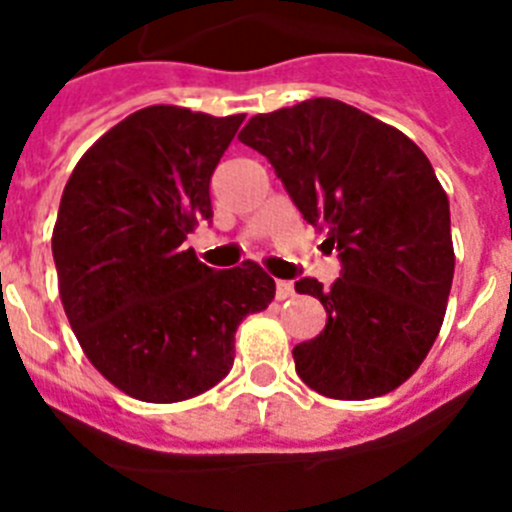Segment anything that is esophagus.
Here are the masks:
<instances>
[{
  "instance_id": "obj_1",
  "label": "esophagus",
  "mask_w": 512,
  "mask_h": 512,
  "mask_svg": "<svg viewBox=\"0 0 512 512\" xmlns=\"http://www.w3.org/2000/svg\"><path fill=\"white\" fill-rule=\"evenodd\" d=\"M289 297H294L292 281H287V279L276 281V299H279V302H284V299H289Z\"/></svg>"
}]
</instances>
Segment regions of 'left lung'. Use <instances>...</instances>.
I'll use <instances>...</instances> for the list:
<instances>
[{
    "instance_id": "left-lung-1",
    "label": "left lung",
    "mask_w": 512,
    "mask_h": 512,
    "mask_svg": "<svg viewBox=\"0 0 512 512\" xmlns=\"http://www.w3.org/2000/svg\"><path fill=\"white\" fill-rule=\"evenodd\" d=\"M238 139L269 159L342 266L330 289L294 284L327 312L325 330L292 350L297 375L340 401L398 388L437 340L454 276L449 200L426 154L335 98L253 116Z\"/></svg>"
}]
</instances>
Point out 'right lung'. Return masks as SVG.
<instances>
[{"mask_svg":"<svg viewBox=\"0 0 512 512\" xmlns=\"http://www.w3.org/2000/svg\"><path fill=\"white\" fill-rule=\"evenodd\" d=\"M241 124L149 106L83 154L60 198L53 259L68 322L98 373L139 401L223 381L241 320L276 294L253 261L218 271L185 248L213 220L210 177Z\"/></svg>","mask_w":512,"mask_h":512,"instance_id":"1","label":"right lung"}]
</instances>
